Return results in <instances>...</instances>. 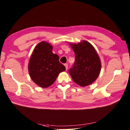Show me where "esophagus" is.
I'll return each instance as SVG.
<instances>
[{"instance_id": "obj_1", "label": "esophagus", "mask_w": 130, "mask_h": 130, "mask_svg": "<svg viewBox=\"0 0 130 130\" xmlns=\"http://www.w3.org/2000/svg\"><path fill=\"white\" fill-rule=\"evenodd\" d=\"M65 68H66V70H68V63H65Z\"/></svg>"}]
</instances>
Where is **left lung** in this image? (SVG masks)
<instances>
[{"label":"left lung","instance_id":"obj_1","mask_svg":"<svg viewBox=\"0 0 130 130\" xmlns=\"http://www.w3.org/2000/svg\"><path fill=\"white\" fill-rule=\"evenodd\" d=\"M70 45L75 53V61L69 71L73 81L84 87L92 84L100 74L101 62L93 46L87 41Z\"/></svg>","mask_w":130,"mask_h":130}]
</instances>
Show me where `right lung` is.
<instances>
[{"label": "right lung", "instance_id": "add662e5", "mask_svg": "<svg viewBox=\"0 0 130 130\" xmlns=\"http://www.w3.org/2000/svg\"><path fill=\"white\" fill-rule=\"evenodd\" d=\"M53 47L42 41L37 44L30 57L28 72L31 79L38 86L47 88L54 83L59 74L65 71L59 57L52 52Z\"/></svg>", "mask_w": 130, "mask_h": 130}]
</instances>
